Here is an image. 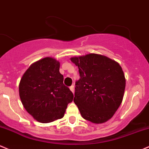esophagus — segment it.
I'll return each instance as SVG.
<instances>
[{"label":"esophagus","mask_w":149,"mask_h":149,"mask_svg":"<svg viewBox=\"0 0 149 149\" xmlns=\"http://www.w3.org/2000/svg\"><path fill=\"white\" fill-rule=\"evenodd\" d=\"M70 89L71 90L72 92L74 93V85H72L71 86H70Z\"/></svg>","instance_id":"obj_1"}]
</instances>
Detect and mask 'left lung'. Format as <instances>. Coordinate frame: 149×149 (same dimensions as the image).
I'll return each instance as SVG.
<instances>
[{
  "label": "left lung",
  "instance_id": "left-lung-1",
  "mask_svg": "<svg viewBox=\"0 0 149 149\" xmlns=\"http://www.w3.org/2000/svg\"><path fill=\"white\" fill-rule=\"evenodd\" d=\"M79 68L74 102L84 119L99 124L110 120L124 96L125 77L119 63L102 55L70 58Z\"/></svg>",
  "mask_w": 149,
  "mask_h": 149
}]
</instances>
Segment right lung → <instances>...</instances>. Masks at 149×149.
I'll use <instances>...</instances> for the list:
<instances>
[{
	"instance_id": "obj_1",
	"label": "right lung",
	"mask_w": 149,
	"mask_h": 149,
	"mask_svg": "<svg viewBox=\"0 0 149 149\" xmlns=\"http://www.w3.org/2000/svg\"><path fill=\"white\" fill-rule=\"evenodd\" d=\"M59 70V62L46 57L31 64L19 82L23 106L39 123L61 119L73 100V93L63 84V75Z\"/></svg>"
}]
</instances>
